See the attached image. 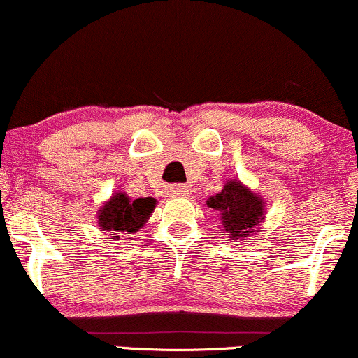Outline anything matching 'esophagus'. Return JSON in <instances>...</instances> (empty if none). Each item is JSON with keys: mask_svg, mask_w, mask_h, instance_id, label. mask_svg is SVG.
<instances>
[{"mask_svg": "<svg viewBox=\"0 0 358 358\" xmlns=\"http://www.w3.org/2000/svg\"><path fill=\"white\" fill-rule=\"evenodd\" d=\"M170 192L173 193V195H187L188 187H187V185H183V183H176L170 188Z\"/></svg>", "mask_w": 358, "mask_h": 358, "instance_id": "1", "label": "esophagus"}]
</instances>
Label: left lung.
Returning a JSON list of instances; mask_svg holds the SVG:
<instances>
[{"instance_id":"1","label":"left lung","mask_w":358,"mask_h":358,"mask_svg":"<svg viewBox=\"0 0 358 358\" xmlns=\"http://www.w3.org/2000/svg\"><path fill=\"white\" fill-rule=\"evenodd\" d=\"M207 205L219 212L225 236L231 237L232 242L256 232L259 222L264 217V203L261 196L242 187L237 180H231L224 190L210 196Z\"/></svg>"}]
</instances>
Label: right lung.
<instances>
[{
  "label": "right lung",
  "instance_id": "right-lung-1",
  "mask_svg": "<svg viewBox=\"0 0 358 358\" xmlns=\"http://www.w3.org/2000/svg\"><path fill=\"white\" fill-rule=\"evenodd\" d=\"M155 205L156 200L151 196L129 200L124 193H117L99 210V225L119 239L121 234L138 232L153 213Z\"/></svg>",
  "mask_w": 358,
  "mask_h": 358
}]
</instances>
